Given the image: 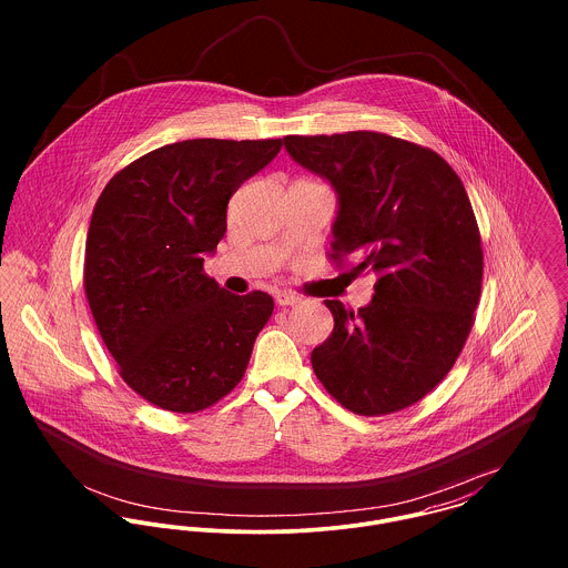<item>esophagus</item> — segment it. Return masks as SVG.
<instances>
[{
  "label": "esophagus",
  "mask_w": 568,
  "mask_h": 568,
  "mask_svg": "<svg viewBox=\"0 0 568 568\" xmlns=\"http://www.w3.org/2000/svg\"><path fill=\"white\" fill-rule=\"evenodd\" d=\"M275 302H277L280 306H295V304L300 302V297H297L295 293H288V291H280V293H275Z\"/></svg>",
  "instance_id": "esophagus-1"
}]
</instances>
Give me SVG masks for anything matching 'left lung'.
Segmentation results:
<instances>
[{
	"label": "left lung",
	"mask_w": 568,
	"mask_h": 568,
	"mask_svg": "<svg viewBox=\"0 0 568 568\" xmlns=\"http://www.w3.org/2000/svg\"><path fill=\"white\" fill-rule=\"evenodd\" d=\"M288 155L338 192L329 262L376 273L369 306L325 300L332 334L313 349L325 392L356 415L430 394L459 358L481 300L484 248L468 192L435 151L376 131L286 135Z\"/></svg>",
	"instance_id": "8db88e82"
}]
</instances>
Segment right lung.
<instances>
[{
    "mask_svg": "<svg viewBox=\"0 0 568 568\" xmlns=\"http://www.w3.org/2000/svg\"><path fill=\"white\" fill-rule=\"evenodd\" d=\"M282 140H185L111 176L95 201L82 286L122 381L151 405L199 413L241 381L273 297L232 295L205 271L227 203Z\"/></svg>",
    "mask_w": 568,
    "mask_h": 568,
    "instance_id": "1",
    "label": "right lung"
}]
</instances>
